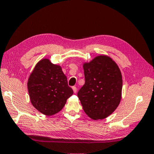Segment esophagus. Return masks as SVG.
I'll list each match as a JSON object with an SVG mask.
<instances>
[{"label": "esophagus", "instance_id": "34e87169", "mask_svg": "<svg viewBox=\"0 0 154 154\" xmlns=\"http://www.w3.org/2000/svg\"><path fill=\"white\" fill-rule=\"evenodd\" d=\"M72 90H73V92H74V93H76V92H77V90L76 87H75V86H74V87H72Z\"/></svg>", "mask_w": 154, "mask_h": 154}]
</instances>
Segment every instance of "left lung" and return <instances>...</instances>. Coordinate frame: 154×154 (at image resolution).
<instances>
[{"mask_svg": "<svg viewBox=\"0 0 154 154\" xmlns=\"http://www.w3.org/2000/svg\"><path fill=\"white\" fill-rule=\"evenodd\" d=\"M85 84L77 96L87 115L104 119L113 112L121 100V72L110 57L100 55L83 65Z\"/></svg>", "mask_w": 154, "mask_h": 154, "instance_id": "1", "label": "left lung"}]
</instances>
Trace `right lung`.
Listing matches in <instances>:
<instances>
[{
  "instance_id": "add662e5",
  "label": "right lung",
  "mask_w": 154,
  "mask_h": 154,
  "mask_svg": "<svg viewBox=\"0 0 154 154\" xmlns=\"http://www.w3.org/2000/svg\"><path fill=\"white\" fill-rule=\"evenodd\" d=\"M27 89L33 107L46 116L60 112L73 94L61 66L48 58L36 64L29 77Z\"/></svg>"
}]
</instances>
